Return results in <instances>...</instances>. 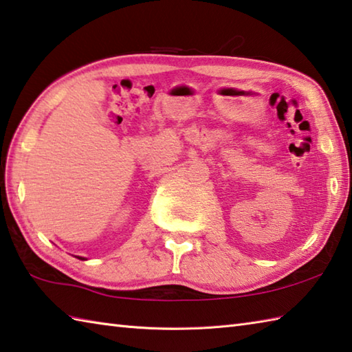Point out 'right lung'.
I'll return each mask as SVG.
<instances>
[{
    "instance_id": "obj_1",
    "label": "right lung",
    "mask_w": 352,
    "mask_h": 352,
    "mask_svg": "<svg viewBox=\"0 0 352 352\" xmlns=\"http://www.w3.org/2000/svg\"><path fill=\"white\" fill-rule=\"evenodd\" d=\"M80 259H82V258H80Z\"/></svg>"
}]
</instances>
